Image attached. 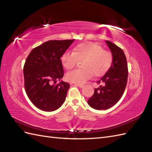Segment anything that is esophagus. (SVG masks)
Listing matches in <instances>:
<instances>
[{"label":"esophagus","instance_id":"obj_1","mask_svg":"<svg viewBox=\"0 0 152 152\" xmlns=\"http://www.w3.org/2000/svg\"><path fill=\"white\" fill-rule=\"evenodd\" d=\"M75 85H76V86H79V87H84V84H78V83H75Z\"/></svg>","mask_w":152,"mask_h":152}]
</instances>
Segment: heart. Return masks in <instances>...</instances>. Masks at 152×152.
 Here are the masks:
<instances>
[{"mask_svg":"<svg viewBox=\"0 0 152 152\" xmlns=\"http://www.w3.org/2000/svg\"><path fill=\"white\" fill-rule=\"evenodd\" d=\"M78 61H82V68L68 72L66 78L68 81L84 84L94 74L96 77L104 75L112 66L113 55L98 44L90 42H82L77 44L72 52L64 53L61 57L62 65L66 70L74 68Z\"/></svg>","mask_w":152,"mask_h":152,"instance_id":"1","label":"heart"}]
</instances>
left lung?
I'll use <instances>...</instances> for the list:
<instances>
[{
    "label": "left lung",
    "instance_id": "1",
    "mask_svg": "<svg viewBox=\"0 0 152 152\" xmlns=\"http://www.w3.org/2000/svg\"><path fill=\"white\" fill-rule=\"evenodd\" d=\"M113 55L111 68L97 84H103L94 89V94L87 101L90 107L96 110H107L115 104L122 96L127 82V59L123 50L106 40Z\"/></svg>",
    "mask_w": 152,
    "mask_h": 152
}]
</instances>
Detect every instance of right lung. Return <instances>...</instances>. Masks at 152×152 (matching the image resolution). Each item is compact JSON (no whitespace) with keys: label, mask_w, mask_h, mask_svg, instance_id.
I'll return each instance as SVG.
<instances>
[{"label":"right lung","mask_w":152,"mask_h":152,"mask_svg":"<svg viewBox=\"0 0 152 152\" xmlns=\"http://www.w3.org/2000/svg\"><path fill=\"white\" fill-rule=\"evenodd\" d=\"M74 40H49L31 50L24 67V86L28 98L37 108L53 112L65 102L70 84L61 81L64 75L62 54Z\"/></svg>","instance_id":"add662e5"}]
</instances>
